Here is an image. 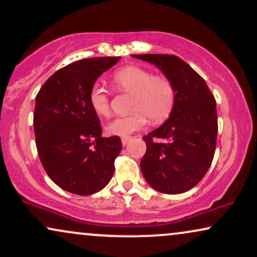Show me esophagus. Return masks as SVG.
<instances>
[{
	"instance_id": "1",
	"label": "esophagus",
	"mask_w": 257,
	"mask_h": 257,
	"mask_svg": "<svg viewBox=\"0 0 257 257\" xmlns=\"http://www.w3.org/2000/svg\"><path fill=\"white\" fill-rule=\"evenodd\" d=\"M131 137H123L122 138V144H123V145H126V144H128L129 143V141H131Z\"/></svg>"
}]
</instances>
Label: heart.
Listing matches in <instances>:
<instances>
[{
  "label": "heart",
  "mask_w": 257,
  "mask_h": 257,
  "mask_svg": "<svg viewBox=\"0 0 257 257\" xmlns=\"http://www.w3.org/2000/svg\"><path fill=\"white\" fill-rule=\"evenodd\" d=\"M113 83L120 90L134 94L132 114L117 117L106 125V132L117 137H129L146 125L147 118L157 124L168 118L175 102L176 90L172 79L164 75H153L151 70L126 66L113 75ZM89 105L99 117L110 116V94L101 84L90 88Z\"/></svg>",
  "instance_id": "obj_1"
}]
</instances>
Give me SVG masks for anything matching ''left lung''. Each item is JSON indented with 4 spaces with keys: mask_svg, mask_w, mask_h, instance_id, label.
I'll return each instance as SVG.
<instances>
[{
    "mask_svg": "<svg viewBox=\"0 0 257 257\" xmlns=\"http://www.w3.org/2000/svg\"><path fill=\"white\" fill-rule=\"evenodd\" d=\"M172 79L176 90L170 116L144 137L140 162L151 187L167 194L186 192L204 178L213 162L217 138L216 101L205 81L176 55L141 54Z\"/></svg>",
    "mask_w": 257,
    "mask_h": 257,
    "instance_id": "1",
    "label": "left lung"
}]
</instances>
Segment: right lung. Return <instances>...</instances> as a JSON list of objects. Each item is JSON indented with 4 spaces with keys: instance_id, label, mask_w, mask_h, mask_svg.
<instances>
[{
    "instance_id": "1",
    "label": "right lung",
    "mask_w": 257,
    "mask_h": 257,
    "mask_svg": "<svg viewBox=\"0 0 257 257\" xmlns=\"http://www.w3.org/2000/svg\"><path fill=\"white\" fill-rule=\"evenodd\" d=\"M120 57L82 59L58 70L36 95L34 129L40 161L63 190L89 196L105 187L122 150L117 135L101 137L89 105L90 88Z\"/></svg>"
}]
</instances>
